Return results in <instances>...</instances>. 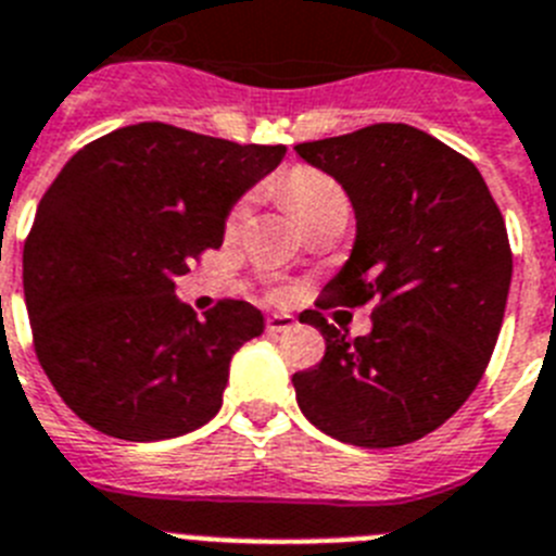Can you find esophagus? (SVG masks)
Masks as SVG:
<instances>
[{
	"instance_id": "1",
	"label": "esophagus",
	"mask_w": 556,
	"mask_h": 556,
	"mask_svg": "<svg viewBox=\"0 0 556 556\" xmlns=\"http://www.w3.org/2000/svg\"><path fill=\"white\" fill-rule=\"evenodd\" d=\"M298 320L292 315H283V312H275V315L267 317V331H273V334H278V331H289L292 326H295Z\"/></svg>"
}]
</instances>
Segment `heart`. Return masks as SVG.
I'll return each instance as SVG.
<instances>
[{"mask_svg": "<svg viewBox=\"0 0 556 556\" xmlns=\"http://www.w3.org/2000/svg\"><path fill=\"white\" fill-rule=\"evenodd\" d=\"M283 199L289 202V207L295 211V216L301 219V225H306L309 219H315L317 213H326L331 207H345V193L340 191V185L334 179H329L320 170L312 168H295L289 170L281 182ZM247 219V202H239L232 207L230 216H227V232H236Z\"/></svg>", "mask_w": 556, "mask_h": 556, "instance_id": "1", "label": "heart"}]
</instances>
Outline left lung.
<instances>
[{"mask_svg":"<svg viewBox=\"0 0 556 556\" xmlns=\"http://www.w3.org/2000/svg\"><path fill=\"white\" fill-rule=\"evenodd\" d=\"M295 151L343 188L357 219L320 306L379 301L357 340L317 312L306 317L326 354L292 377L298 407L354 447L410 444L444 425L486 371L511 283L504 216L467 156L405 123Z\"/></svg>","mask_w":556,"mask_h":556,"instance_id":"1","label":"left lung"}]
</instances>
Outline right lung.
Returning <instances> with one entry per match:
<instances>
[{
	"label": "right lung",
	"instance_id": "add662e5",
	"mask_svg": "<svg viewBox=\"0 0 556 556\" xmlns=\"http://www.w3.org/2000/svg\"><path fill=\"white\" fill-rule=\"evenodd\" d=\"M287 146L137 123L84 146L41 197L25 303L47 379L106 435L163 441L219 414L232 354L264 331L247 301L199 320L174 289Z\"/></svg>",
	"mask_w": 556,
	"mask_h": 556
}]
</instances>
